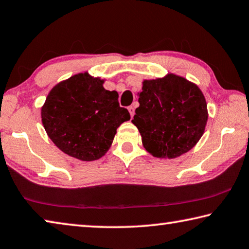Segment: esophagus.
Segmentation results:
<instances>
[{
	"label": "esophagus",
	"mask_w": 249,
	"mask_h": 249,
	"mask_svg": "<svg viewBox=\"0 0 249 249\" xmlns=\"http://www.w3.org/2000/svg\"><path fill=\"white\" fill-rule=\"evenodd\" d=\"M128 111H129V114H130V116H134V114H135V108H134V107H132V105H130V107H128Z\"/></svg>",
	"instance_id": "esophagus-1"
}]
</instances>
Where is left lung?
<instances>
[{"mask_svg": "<svg viewBox=\"0 0 249 249\" xmlns=\"http://www.w3.org/2000/svg\"><path fill=\"white\" fill-rule=\"evenodd\" d=\"M140 107L132 120L142 145L157 158H176L196 146L208 121L201 90L176 74L145 80L138 92Z\"/></svg>", "mask_w": 249, "mask_h": 249, "instance_id": "left-lung-1", "label": "left lung"}]
</instances>
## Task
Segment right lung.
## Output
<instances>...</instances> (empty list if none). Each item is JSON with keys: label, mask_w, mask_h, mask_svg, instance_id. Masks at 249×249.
Listing matches in <instances>:
<instances>
[{"label": "right lung", "mask_w": 249, "mask_h": 249, "mask_svg": "<svg viewBox=\"0 0 249 249\" xmlns=\"http://www.w3.org/2000/svg\"><path fill=\"white\" fill-rule=\"evenodd\" d=\"M119 93L103 88V80L79 73L58 83L41 107L50 140L65 154L83 161L105 155L119 126L128 121Z\"/></svg>", "instance_id": "right-lung-1"}]
</instances>
